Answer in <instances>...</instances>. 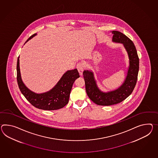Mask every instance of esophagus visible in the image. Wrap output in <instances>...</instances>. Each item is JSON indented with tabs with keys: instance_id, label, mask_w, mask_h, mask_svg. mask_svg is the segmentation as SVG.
Wrapping results in <instances>:
<instances>
[{
	"instance_id": "1",
	"label": "esophagus",
	"mask_w": 158,
	"mask_h": 158,
	"mask_svg": "<svg viewBox=\"0 0 158 158\" xmlns=\"http://www.w3.org/2000/svg\"><path fill=\"white\" fill-rule=\"evenodd\" d=\"M77 68L78 72L79 74L81 75V76H82L83 75V72L84 71V66H83V64L81 63H79L77 65Z\"/></svg>"
}]
</instances>
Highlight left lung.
Here are the masks:
<instances>
[{
  "label": "left lung",
  "mask_w": 158,
  "mask_h": 158,
  "mask_svg": "<svg viewBox=\"0 0 158 158\" xmlns=\"http://www.w3.org/2000/svg\"><path fill=\"white\" fill-rule=\"evenodd\" d=\"M112 42L122 43L129 58V67L127 77L122 85L115 90L104 93L98 87L93 72L85 70V90L89 98L94 103L100 106L118 104L130 96L135 88L139 68V59L134 43L127 36L119 31H112Z\"/></svg>",
  "instance_id": "left-lung-1"
}]
</instances>
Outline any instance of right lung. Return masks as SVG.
<instances>
[{
	"mask_svg": "<svg viewBox=\"0 0 158 158\" xmlns=\"http://www.w3.org/2000/svg\"><path fill=\"white\" fill-rule=\"evenodd\" d=\"M35 35L36 34L31 36L26 43ZM16 71L17 81L21 93L32 106L44 110H55L64 107L69 103L74 81L80 77L77 69L69 70L63 74L53 89L46 93L36 94L28 89L23 83L20 71L19 56L18 58Z\"/></svg>",
	"mask_w": 158,
	"mask_h": 158,
	"instance_id": "add662e5",
	"label": "right lung"
}]
</instances>
